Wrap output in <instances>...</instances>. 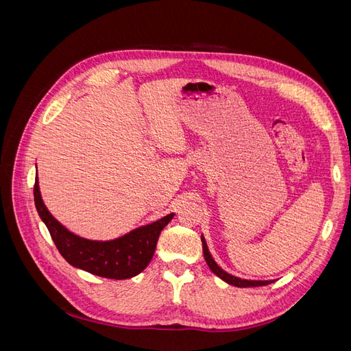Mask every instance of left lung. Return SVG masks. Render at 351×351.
<instances>
[{
  "instance_id": "left-lung-1",
  "label": "left lung",
  "mask_w": 351,
  "mask_h": 351,
  "mask_svg": "<svg viewBox=\"0 0 351 351\" xmlns=\"http://www.w3.org/2000/svg\"><path fill=\"white\" fill-rule=\"evenodd\" d=\"M202 247H204V254H205V261L208 263V267L210 268V271L214 272L215 275H218V277L221 280H224L226 282L231 284V285H236V287H261V285H268L271 284L272 281H252V280H241V278H237L234 277V275H231L228 272H226L224 269H221L217 262L212 259L210 253L208 250V246H206V241L204 239V236H202Z\"/></svg>"
}]
</instances>
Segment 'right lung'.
Here are the masks:
<instances>
[{"mask_svg":"<svg viewBox=\"0 0 351 351\" xmlns=\"http://www.w3.org/2000/svg\"><path fill=\"white\" fill-rule=\"evenodd\" d=\"M34 196L38 214L45 222L61 256L73 267L111 280H125L141 274L154 256L162 228L174 217V214H168L152 224L136 228L115 240L95 241L73 234L49 214L40 197L38 177L34 186Z\"/></svg>","mask_w":351,"mask_h":351,"instance_id":"add662e5","label":"right lung"}]
</instances>
